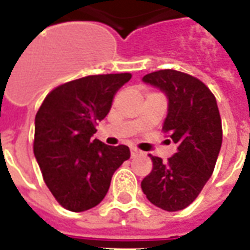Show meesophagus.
Wrapping results in <instances>:
<instances>
[{
	"mask_svg": "<svg viewBox=\"0 0 250 250\" xmlns=\"http://www.w3.org/2000/svg\"><path fill=\"white\" fill-rule=\"evenodd\" d=\"M143 153L141 150H138L137 147H131V157H138V155H142Z\"/></svg>",
	"mask_w": 250,
	"mask_h": 250,
	"instance_id": "obj_1",
	"label": "esophagus"
}]
</instances>
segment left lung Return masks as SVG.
I'll return each instance as SVG.
<instances>
[{"label":"left lung","mask_w":250,"mask_h":250,"mask_svg":"<svg viewBox=\"0 0 250 250\" xmlns=\"http://www.w3.org/2000/svg\"><path fill=\"white\" fill-rule=\"evenodd\" d=\"M142 81L167 96V113L162 130L170 134L177 151L167 162L150 155L153 169L141 187L157 207L183 210L198 198L214 172L222 146L219 109L210 89L186 73L158 70L146 74Z\"/></svg>","instance_id":"8db88e82"}]
</instances>
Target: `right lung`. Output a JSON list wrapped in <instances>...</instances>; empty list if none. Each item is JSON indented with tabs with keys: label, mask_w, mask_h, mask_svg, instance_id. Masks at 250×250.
<instances>
[{
	"label": "right lung",
	"mask_w": 250,
	"mask_h": 250,
	"mask_svg": "<svg viewBox=\"0 0 250 250\" xmlns=\"http://www.w3.org/2000/svg\"><path fill=\"white\" fill-rule=\"evenodd\" d=\"M130 78V73L99 74L59 85L36 113L35 157L46 186L66 210L96 207L105 198L115 170L130 158L125 145L108 146L92 138Z\"/></svg>",
	"instance_id": "1"
}]
</instances>
